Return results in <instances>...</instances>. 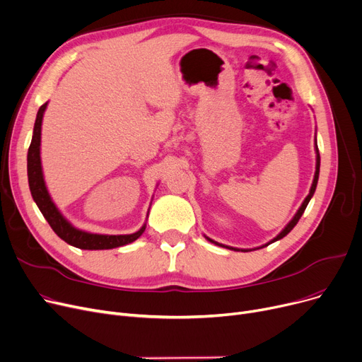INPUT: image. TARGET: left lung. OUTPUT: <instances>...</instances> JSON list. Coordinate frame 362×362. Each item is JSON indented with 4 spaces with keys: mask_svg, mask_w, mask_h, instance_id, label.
<instances>
[{
    "mask_svg": "<svg viewBox=\"0 0 362 362\" xmlns=\"http://www.w3.org/2000/svg\"><path fill=\"white\" fill-rule=\"evenodd\" d=\"M318 175H320V152H318V146H317V138H315V173H314V179H313V185H311V189H310V194L307 195V198L303 199V202L300 204V206L298 208V211H296V214L293 216V218L284 226V229L276 236V238H273L270 242H267V243H264L262 246H258V248H252V250H239V248H233V246H227V245H223V243H218V242H216V240H213V239H210L208 236H205V239L206 240H210L211 243H216V245H218V246H223V248H229V250H233V251H242V252H248V251H255V250H261V248H264V246H269L270 243H273V242H276V240H280L281 238H284L286 236L293 227L296 226V223L299 221V218H300V216L303 214V211H305V208H307V205H308V202L311 201V198H313V195H314V192H315V187H317V182H318Z\"/></svg>",
    "mask_w": 362,
    "mask_h": 362,
    "instance_id": "obj_1",
    "label": "left lung"
}]
</instances>
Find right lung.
<instances>
[{
  "mask_svg": "<svg viewBox=\"0 0 362 362\" xmlns=\"http://www.w3.org/2000/svg\"><path fill=\"white\" fill-rule=\"evenodd\" d=\"M47 105L48 103L41 105V108L37 110V114H36L32 142L28 151V180H29L32 198L36 202L37 208H40L42 216L45 217V220L48 221V224L51 226V229L57 233V236L62 238L69 245L74 246V248L88 250V251L112 250V248H119V246H124L127 243L135 242L145 232L146 223H144V226L138 232L130 233V235L90 233L74 227L54 204L45 185L42 163H41V129H42V119H44Z\"/></svg>",
  "mask_w": 362,
  "mask_h": 362,
  "instance_id": "right-lung-1",
  "label": "right lung"
}]
</instances>
